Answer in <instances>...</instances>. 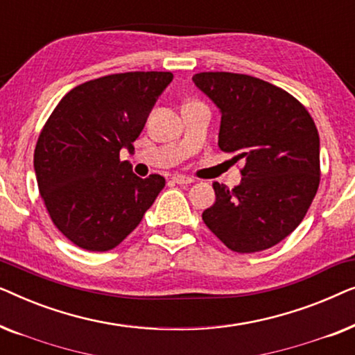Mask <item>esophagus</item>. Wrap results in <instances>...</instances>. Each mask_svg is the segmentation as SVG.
<instances>
[{
	"label": "esophagus",
	"mask_w": 355,
	"mask_h": 355,
	"mask_svg": "<svg viewBox=\"0 0 355 355\" xmlns=\"http://www.w3.org/2000/svg\"><path fill=\"white\" fill-rule=\"evenodd\" d=\"M171 179H173V182H176V184H192L193 182L192 178L184 176V174H174Z\"/></svg>",
	"instance_id": "obj_1"
}]
</instances>
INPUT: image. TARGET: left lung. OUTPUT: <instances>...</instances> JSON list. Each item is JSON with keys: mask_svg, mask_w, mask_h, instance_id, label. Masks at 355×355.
<instances>
[{"mask_svg": "<svg viewBox=\"0 0 355 355\" xmlns=\"http://www.w3.org/2000/svg\"><path fill=\"white\" fill-rule=\"evenodd\" d=\"M192 80L221 111L220 148L245 163L239 186L213 182L216 202L202 220L227 249H270L300 225L318 191L317 125L297 98L257 77L200 72Z\"/></svg>", "mask_w": 355, "mask_h": 355, "instance_id": "left-lung-1", "label": "left lung"}]
</instances>
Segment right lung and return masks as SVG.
Here are the masks:
<instances>
[{
  "mask_svg": "<svg viewBox=\"0 0 355 355\" xmlns=\"http://www.w3.org/2000/svg\"><path fill=\"white\" fill-rule=\"evenodd\" d=\"M171 72H123L62 96L38 135L33 168L53 225L80 249L119 245L142 221L164 178L135 176L121 148L134 150Z\"/></svg>",
  "mask_w": 355,
  "mask_h": 355,
  "instance_id": "1",
  "label": "right lung"
}]
</instances>
